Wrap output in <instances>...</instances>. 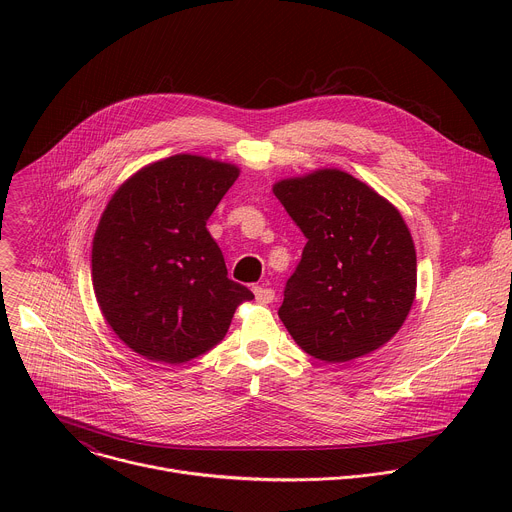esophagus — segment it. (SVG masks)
Wrapping results in <instances>:
<instances>
[{
  "instance_id": "esophagus-1",
  "label": "esophagus",
  "mask_w": 512,
  "mask_h": 512,
  "mask_svg": "<svg viewBox=\"0 0 512 512\" xmlns=\"http://www.w3.org/2000/svg\"><path fill=\"white\" fill-rule=\"evenodd\" d=\"M253 294H255L257 302H261V304H269L275 298V291L271 287H267V285H255L253 287Z\"/></svg>"
}]
</instances>
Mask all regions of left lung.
Masks as SVG:
<instances>
[{"mask_svg": "<svg viewBox=\"0 0 512 512\" xmlns=\"http://www.w3.org/2000/svg\"><path fill=\"white\" fill-rule=\"evenodd\" d=\"M273 194L308 239L277 312L291 338L326 362L387 344L417 287L415 245L401 212L336 168L279 180Z\"/></svg>", "mask_w": 512, "mask_h": 512, "instance_id": "1", "label": "left lung"}]
</instances>
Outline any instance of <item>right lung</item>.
Instances as JSON below:
<instances>
[{"instance_id": "right-lung-1", "label": "right lung", "mask_w": 512, "mask_h": 512, "mask_svg": "<svg viewBox=\"0 0 512 512\" xmlns=\"http://www.w3.org/2000/svg\"><path fill=\"white\" fill-rule=\"evenodd\" d=\"M235 164L176 154L143 166L107 202L93 239V287L111 330L152 362L180 364L221 342L251 291L227 277L208 216Z\"/></svg>"}]
</instances>
